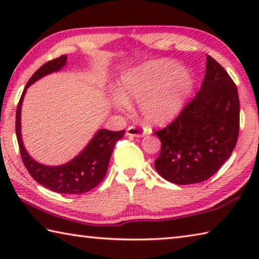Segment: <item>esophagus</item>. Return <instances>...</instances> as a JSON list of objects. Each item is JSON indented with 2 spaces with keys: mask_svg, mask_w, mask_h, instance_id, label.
<instances>
[{
  "mask_svg": "<svg viewBox=\"0 0 259 259\" xmlns=\"http://www.w3.org/2000/svg\"><path fill=\"white\" fill-rule=\"evenodd\" d=\"M126 135L133 136V137H143V136L145 135V130H144L142 126L131 125L126 129Z\"/></svg>",
  "mask_w": 259,
  "mask_h": 259,
  "instance_id": "esophagus-1",
  "label": "esophagus"
}]
</instances>
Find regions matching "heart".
Instances as JSON below:
<instances>
[{"label": "heart", "instance_id": "heart-1", "mask_svg": "<svg viewBox=\"0 0 259 259\" xmlns=\"http://www.w3.org/2000/svg\"><path fill=\"white\" fill-rule=\"evenodd\" d=\"M193 85L192 74L175 61H150L121 77V96L114 99V105L126 111L128 100H137L144 120L151 124H163L181 113Z\"/></svg>", "mask_w": 259, "mask_h": 259}]
</instances>
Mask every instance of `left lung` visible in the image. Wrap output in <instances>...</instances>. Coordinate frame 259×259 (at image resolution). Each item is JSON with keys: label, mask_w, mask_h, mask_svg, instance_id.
Listing matches in <instances>:
<instances>
[{"label": "left lung", "mask_w": 259, "mask_h": 259, "mask_svg": "<svg viewBox=\"0 0 259 259\" xmlns=\"http://www.w3.org/2000/svg\"><path fill=\"white\" fill-rule=\"evenodd\" d=\"M240 129L238 89L224 67L207 56L201 89L165 128L155 131L161 177L178 185L207 181L231 156Z\"/></svg>", "instance_id": "1"}]
</instances>
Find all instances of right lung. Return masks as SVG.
<instances>
[{"label": "right lung", "instance_id": "1", "mask_svg": "<svg viewBox=\"0 0 259 259\" xmlns=\"http://www.w3.org/2000/svg\"><path fill=\"white\" fill-rule=\"evenodd\" d=\"M67 57L60 56L59 58L48 61L35 72L26 84L21 94L16 112V135L18 140L19 151L24 164L35 181L48 190L60 194H82L95 188L103 181L107 172L108 162L116 142L123 137L125 130L109 131L100 129L90 143L80 154L63 165L49 166L38 163L26 152L20 131V112L21 104L26 89L38 78L48 75L52 72L59 71L66 64Z\"/></svg>", "mask_w": 259, "mask_h": 259}]
</instances>
